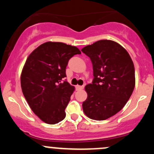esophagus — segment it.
Wrapping results in <instances>:
<instances>
[{
    "label": "esophagus",
    "mask_w": 154,
    "mask_h": 154,
    "mask_svg": "<svg viewBox=\"0 0 154 154\" xmlns=\"http://www.w3.org/2000/svg\"><path fill=\"white\" fill-rule=\"evenodd\" d=\"M84 88H85L84 85H77V86H76V88H77V91H79V90H82Z\"/></svg>",
    "instance_id": "esophagus-1"
}]
</instances>
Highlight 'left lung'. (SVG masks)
I'll return each instance as SVG.
<instances>
[{
	"instance_id": "8db88e82",
	"label": "left lung",
	"mask_w": 154,
	"mask_h": 154,
	"mask_svg": "<svg viewBox=\"0 0 154 154\" xmlns=\"http://www.w3.org/2000/svg\"><path fill=\"white\" fill-rule=\"evenodd\" d=\"M91 60L93 79L85 86V114L92 119L105 120L119 112L135 88V68L131 57L116 42L101 40L82 49Z\"/></svg>"
}]
</instances>
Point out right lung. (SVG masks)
<instances>
[{
    "mask_svg": "<svg viewBox=\"0 0 154 154\" xmlns=\"http://www.w3.org/2000/svg\"><path fill=\"white\" fill-rule=\"evenodd\" d=\"M75 46L47 42L37 48L26 59L21 75V86L31 109L42 121L55 125L66 116L73 93L66 79V68L73 56L80 54Z\"/></svg>",
    "mask_w": 154,
    "mask_h": 154,
    "instance_id": "obj_1",
    "label": "right lung"
}]
</instances>
